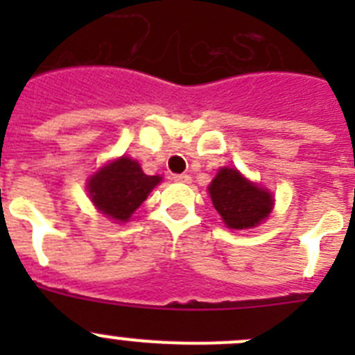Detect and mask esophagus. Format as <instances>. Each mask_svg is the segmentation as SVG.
Masks as SVG:
<instances>
[{
  "instance_id": "obj_1",
  "label": "esophagus",
  "mask_w": 355,
  "mask_h": 355,
  "mask_svg": "<svg viewBox=\"0 0 355 355\" xmlns=\"http://www.w3.org/2000/svg\"><path fill=\"white\" fill-rule=\"evenodd\" d=\"M172 180H174L175 183H190V181H192V178H190L188 174H175Z\"/></svg>"
}]
</instances>
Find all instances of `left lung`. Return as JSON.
I'll list each match as a JSON object with an SVG mask.
<instances>
[{
    "label": "left lung",
    "mask_w": 355,
    "mask_h": 355,
    "mask_svg": "<svg viewBox=\"0 0 355 355\" xmlns=\"http://www.w3.org/2000/svg\"><path fill=\"white\" fill-rule=\"evenodd\" d=\"M213 206L229 229H250L274 209L272 193L252 183L236 168L222 167L208 187Z\"/></svg>",
    "instance_id": "1"
}]
</instances>
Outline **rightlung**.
<instances>
[{"instance_id": "1", "label": "right lung", "mask_w": 355, "mask_h": 355, "mask_svg": "<svg viewBox=\"0 0 355 355\" xmlns=\"http://www.w3.org/2000/svg\"><path fill=\"white\" fill-rule=\"evenodd\" d=\"M159 181V175L144 174L137 159L121 156L99 168L87 183V190L103 215L112 220L128 222Z\"/></svg>"}]
</instances>
